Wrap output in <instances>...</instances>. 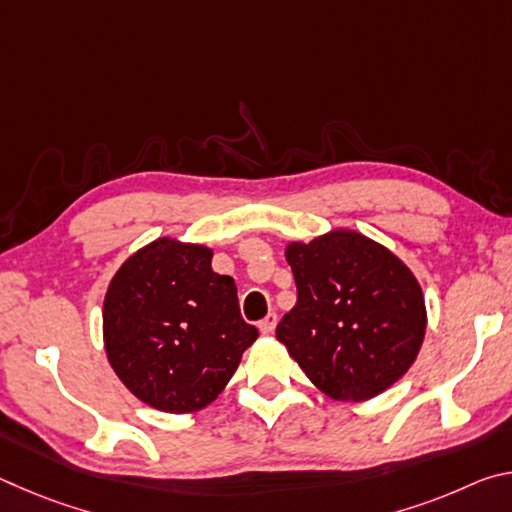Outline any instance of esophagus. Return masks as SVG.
Returning a JSON list of instances; mask_svg holds the SVG:
<instances>
[{
  "mask_svg": "<svg viewBox=\"0 0 512 512\" xmlns=\"http://www.w3.org/2000/svg\"><path fill=\"white\" fill-rule=\"evenodd\" d=\"M275 323H277V318H275V314H268L262 323H259V332H262L264 336H271L273 332H275Z\"/></svg>",
  "mask_w": 512,
  "mask_h": 512,
  "instance_id": "34e87169",
  "label": "esophagus"
}]
</instances>
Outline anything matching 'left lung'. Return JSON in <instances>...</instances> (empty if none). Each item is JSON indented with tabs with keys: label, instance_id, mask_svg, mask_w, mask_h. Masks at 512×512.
Masks as SVG:
<instances>
[{
	"label": "left lung",
	"instance_id": "obj_1",
	"mask_svg": "<svg viewBox=\"0 0 512 512\" xmlns=\"http://www.w3.org/2000/svg\"><path fill=\"white\" fill-rule=\"evenodd\" d=\"M284 257L298 302L275 336L311 384L336 402H366L402 379L427 332V305L411 268L348 228L309 244L289 241Z\"/></svg>",
	"mask_w": 512,
	"mask_h": 512
}]
</instances>
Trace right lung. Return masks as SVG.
Wrapping results in <instances>:
<instances>
[{
    "mask_svg": "<svg viewBox=\"0 0 512 512\" xmlns=\"http://www.w3.org/2000/svg\"><path fill=\"white\" fill-rule=\"evenodd\" d=\"M214 250L160 237L117 268L103 298V348L121 384L164 413H196L235 375L259 332L239 314Z\"/></svg>",
    "mask_w": 512,
    "mask_h": 512,
    "instance_id": "add662e5",
    "label": "right lung"
}]
</instances>
